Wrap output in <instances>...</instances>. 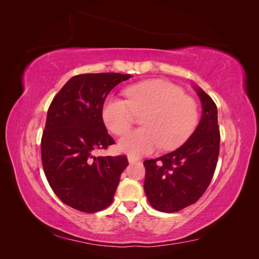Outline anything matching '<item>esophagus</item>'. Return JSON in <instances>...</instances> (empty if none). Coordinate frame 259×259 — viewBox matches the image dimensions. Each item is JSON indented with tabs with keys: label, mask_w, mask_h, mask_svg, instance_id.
<instances>
[{
	"label": "esophagus",
	"mask_w": 259,
	"mask_h": 259,
	"mask_svg": "<svg viewBox=\"0 0 259 259\" xmlns=\"http://www.w3.org/2000/svg\"><path fill=\"white\" fill-rule=\"evenodd\" d=\"M127 160H128V163H134V162H137V159L136 158H134V156H131V155H128L127 156Z\"/></svg>",
	"instance_id": "34e87169"
}]
</instances>
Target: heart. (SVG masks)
<instances>
[{
    "label": "heart",
    "mask_w": 259,
    "mask_h": 259,
    "mask_svg": "<svg viewBox=\"0 0 259 259\" xmlns=\"http://www.w3.org/2000/svg\"><path fill=\"white\" fill-rule=\"evenodd\" d=\"M126 99L109 95L103 106L106 126L115 135L131 127L135 113H144V127L130 132L119 148L133 156L149 154L156 149L177 148L191 135L198 122L195 101L182 89L164 80H151L125 90Z\"/></svg>",
    "instance_id": "heart-1"
}]
</instances>
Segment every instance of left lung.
Masks as SVG:
<instances>
[{
    "mask_svg": "<svg viewBox=\"0 0 259 259\" xmlns=\"http://www.w3.org/2000/svg\"><path fill=\"white\" fill-rule=\"evenodd\" d=\"M202 116L192 135L176 150L146 160L144 189L151 206L174 213L197 202L213 178L219 154L217 107L207 94L193 85Z\"/></svg>",
    "mask_w": 259,
    "mask_h": 259,
    "instance_id": "1",
    "label": "left lung"
}]
</instances>
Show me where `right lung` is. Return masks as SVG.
<instances>
[{
  "label": "right lung",
  "mask_w": 259,
  "mask_h": 259,
  "mask_svg": "<svg viewBox=\"0 0 259 259\" xmlns=\"http://www.w3.org/2000/svg\"><path fill=\"white\" fill-rule=\"evenodd\" d=\"M132 77L121 73H88L71 77L49 108L41 142L44 173L55 194L85 213L108 207L128 165L125 155L95 156L114 144L103 120L106 97Z\"/></svg>",
  "instance_id": "add662e5"
}]
</instances>
